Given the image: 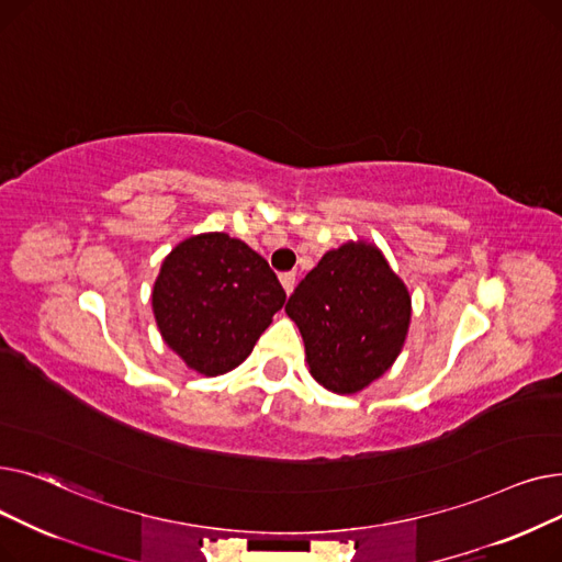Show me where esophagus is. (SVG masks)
<instances>
[{
    "mask_svg": "<svg viewBox=\"0 0 562 562\" xmlns=\"http://www.w3.org/2000/svg\"><path fill=\"white\" fill-rule=\"evenodd\" d=\"M280 282H282L284 293L289 296V293L293 291V286H296V273H282V276H280Z\"/></svg>",
    "mask_w": 562,
    "mask_h": 562,
    "instance_id": "obj_1",
    "label": "esophagus"
}]
</instances>
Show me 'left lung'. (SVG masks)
<instances>
[{
    "label": "left lung",
    "instance_id": "obj_1",
    "mask_svg": "<svg viewBox=\"0 0 562 562\" xmlns=\"http://www.w3.org/2000/svg\"><path fill=\"white\" fill-rule=\"evenodd\" d=\"M312 378L335 394H358L390 371L403 350L412 296L375 244L328 250L291 293Z\"/></svg>",
    "mask_w": 562,
    "mask_h": 562
}]
</instances>
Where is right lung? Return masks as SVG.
<instances>
[{"label": "right lung", "instance_id": "right-lung-1", "mask_svg": "<svg viewBox=\"0 0 562 562\" xmlns=\"http://www.w3.org/2000/svg\"><path fill=\"white\" fill-rule=\"evenodd\" d=\"M284 301L266 259L225 232H202L177 244L153 286L161 339L202 375L239 367Z\"/></svg>", "mask_w": 562, "mask_h": 562}]
</instances>
